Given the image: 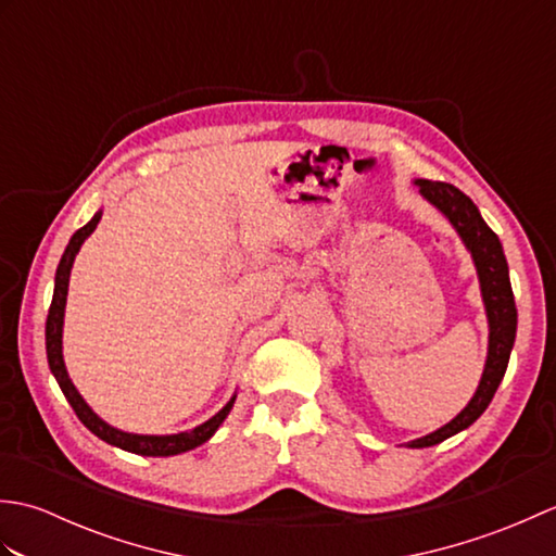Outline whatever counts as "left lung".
<instances>
[{
    "mask_svg": "<svg viewBox=\"0 0 556 556\" xmlns=\"http://www.w3.org/2000/svg\"><path fill=\"white\" fill-rule=\"evenodd\" d=\"M416 186L420 188V195L440 210L448 222H452V227L458 231L460 241L466 243L470 255H473L478 279H480L482 303H485L488 323H490L488 361L473 399H470L468 406L460 410L452 422H446L444 428L406 444L410 448H422V446L440 444L446 440V437L466 430L468 425H473L482 416V410L490 406L494 392H497L500 382L504 380L506 365H509V356L514 349L516 303H514V291L509 281V265H506L500 236L494 233L485 224V219L480 217L473 200H470L466 193H460L456 186L444 184V181L416 179Z\"/></svg>",
    "mask_w": 556,
    "mask_h": 556,
    "instance_id": "left-lung-1",
    "label": "left lung"
}]
</instances>
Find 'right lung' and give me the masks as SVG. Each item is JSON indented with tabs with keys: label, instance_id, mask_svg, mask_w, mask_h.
<instances>
[{
	"label": "right lung",
	"instance_id": "1",
	"mask_svg": "<svg viewBox=\"0 0 556 556\" xmlns=\"http://www.w3.org/2000/svg\"><path fill=\"white\" fill-rule=\"evenodd\" d=\"M102 217V212H96L86 227H80L71 241L66 245V251L59 260L56 267V277H54V296H52V305H50V315H47V325H45V344H47V363H50V370L56 377L59 387H62L64 396L68 399L71 408L76 410L78 420L86 425V428L98 434L100 440H104L112 446H119L124 452L131 454H140V456H174V454H184L188 448H195L203 442H207L212 434L217 432L219 425L224 422V418L229 416V410L236 401V394L231 396V401L224 406L219 413H215L210 420H205L203 425H198L191 432H179V434H131L124 430H116L112 425L104 422L96 410H92L83 396L78 394V389L74 387V382L68 380L66 365H64V356H62V327H64V308H66V293H68V277H71V267H74L76 253L80 251L83 241L96 231L98 222Z\"/></svg>",
	"mask_w": 556,
	"mask_h": 556
}]
</instances>
